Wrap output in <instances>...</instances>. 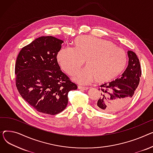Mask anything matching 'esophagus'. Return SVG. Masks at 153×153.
Segmentation results:
<instances>
[{
	"label": "esophagus",
	"instance_id": "esophagus-1",
	"mask_svg": "<svg viewBox=\"0 0 153 153\" xmlns=\"http://www.w3.org/2000/svg\"><path fill=\"white\" fill-rule=\"evenodd\" d=\"M78 89H82V90H88L89 89L88 87H85V86H78Z\"/></svg>",
	"mask_w": 153,
	"mask_h": 153
}]
</instances>
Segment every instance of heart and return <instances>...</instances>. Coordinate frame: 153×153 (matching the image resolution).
Segmentation results:
<instances>
[{"label": "heart", "instance_id": "b5f03b06", "mask_svg": "<svg viewBox=\"0 0 153 153\" xmlns=\"http://www.w3.org/2000/svg\"><path fill=\"white\" fill-rule=\"evenodd\" d=\"M57 59L62 68L70 75L77 72L85 60L86 66L74 79L79 84H88L94 79L106 82L117 76L127 64V55L111 41L82 36L74 40V48H62Z\"/></svg>", "mask_w": 153, "mask_h": 153}]
</instances>
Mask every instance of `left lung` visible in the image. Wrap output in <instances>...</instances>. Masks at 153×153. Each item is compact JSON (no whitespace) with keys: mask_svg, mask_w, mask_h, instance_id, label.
Segmentation results:
<instances>
[{"mask_svg":"<svg viewBox=\"0 0 153 153\" xmlns=\"http://www.w3.org/2000/svg\"><path fill=\"white\" fill-rule=\"evenodd\" d=\"M127 54L128 64L120 78L100 86L101 94L94 105L97 110L116 112L126 106L133 98L140 83L141 70L136 53L128 51Z\"/></svg>","mask_w":153,"mask_h":153,"instance_id":"1","label":"left lung"}]
</instances>
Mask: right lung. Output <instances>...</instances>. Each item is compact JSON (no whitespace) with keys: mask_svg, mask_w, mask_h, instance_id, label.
Returning a JSON list of instances; mask_svg holds the SVG:
<instances>
[{"mask_svg":"<svg viewBox=\"0 0 153 153\" xmlns=\"http://www.w3.org/2000/svg\"><path fill=\"white\" fill-rule=\"evenodd\" d=\"M64 42L41 36L22 49L15 68L16 86L23 100L39 112L56 115L68 104V93L77 86L62 72L57 54Z\"/></svg>","mask_w":153,"mask_h":153,"instance_id":"obj_1","label":"right lung"}]
</instances>
